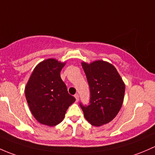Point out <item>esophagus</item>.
Instances as JSON below:
<instances>
[{"label": "esophagus", "mask_w": 155, "mask_h": 155, "mask_svg": "<svg viewBox=\"0 0 155 155\" xmlns=\"http://www.w3.org/2000/svg\"><path fill=\"white\" fill-rule=\"evenodd\" d=\"M74 98H76V101H78V100H79V95H78V94H75L74 95Z\"/></svg>", "instance_id": "34e87169"}]
</instances>
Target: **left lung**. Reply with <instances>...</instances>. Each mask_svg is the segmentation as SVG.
<instances>
[{
    "label": "left lung",
    "mask_w": 155,
    "mask_h": 155,
    "mask_svg": "<svg viewBox=\"0 0 155 155\" xmlns=\"http://www.w3.org/2000/svg\"><path fill=\"white\" fill-rule=\"evenodd\" d=\"M90 89V104H80L85 119L93 126L113 120L122 107L125 85L116 68L104 60L81 63Z\"/></svg>",
    "instance_id": "left-lung-1"
}]
</instances>
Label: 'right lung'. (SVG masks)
I'll return each instance as SVG.
<instances>
[{"label":"right lung","instance_id":"add662e5","mask_svg":"<svg viewBox=\"0 0 155 155\" xmlns=\"http://www.w3.org/2000/svg\"><path fill=\"white\" fill-rule=\"evenodd\" d=\"M65 65V62L54 58L43 60L35 67L25 87L30 111L42 125L51 127L60 124L68 107L75 101L60 78Z\"/></svg>","mask_w":155,"mask_h":155}]
</instances>
